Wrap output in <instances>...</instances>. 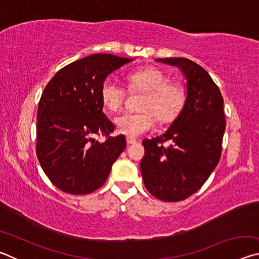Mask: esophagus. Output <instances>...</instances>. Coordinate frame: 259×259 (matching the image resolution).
<instances>
[{
    "mask_svg": "<svg viewBox=\"0 0 259 259\" xmlns=\"http://www.w3.org/2000/svg\"><path fill=\"white\" fill-rule=\"evenodd\" d=\"M126 143L129 144H135L136 143V138H134V137H126Z\"/></svg>",
    "mask_w": 259,
    "mask_h": 259,
    "instance_id": "1",
    "label": "esophagus"
}]
</instances>
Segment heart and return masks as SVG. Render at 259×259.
<instances>
[{
  "mask_svg": "<svg viewBox=\"0 0 259 259\" xmlns=\"http://www.w3.org/2000/svg\"><path fill=\"white\" fill-rule=\"evenodd\" d=\"M130 91H142L139 112H125L115 117V125L120 134L128 137H138L153 129L156 120L166 123L176 117L185 102L184 88L159 68L147 66L139 68L128 76ZM125 89L113 78H106L100 87V98L104 106L112 112L122 107L125 99Z\"/></svg>",
  "mask_w": 259,
  "mask_h": 259,
  "instance_id": "heart-1",
  "label": "heart"
}]
</instances>
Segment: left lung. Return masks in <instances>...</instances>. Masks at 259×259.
<instances>
[{
	"mask_svg": "<svg viewBox=\"0 0 259 259\" xmlns=\"http://www.w3.org/2000/svg\"><path fill=\"white\" fill-rule=\"evenodd\" d=\"M176 66L186 80V99L168 130L143 140L145 155L140 171L147 191L156 199H187L209 178L221 159L226 122L224 100L208 72L186 58H157ZM169 141L168 147L161 145Z\"/></svg>",
	"mask_w": 259,
	"mask_h": 259,
	"instance_id": "1",
	"label": "left lung"
}]
</instances>
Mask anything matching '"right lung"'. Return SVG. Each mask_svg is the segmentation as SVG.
Listing matches in <instances>:
<instances>
[{"label": "right lung", "mask_w": 259, "mask_h": 259, "mask_svg": "<svg viewBox=\"0 0 259 259\" xmlns=\"http://www.w3.org/2000/svg\"><path fill=\"white\" fill-rule=\"evenodd\" d=\"M134 59L94 54L55 74L37 108L36 154L43 171L65 193L84 195L106 182L126 146L123 135L107 137L114 124L103 113L100 87L112 72Z\"/></svg>", "instance_id": "right-lung-1"}]
</instances>
